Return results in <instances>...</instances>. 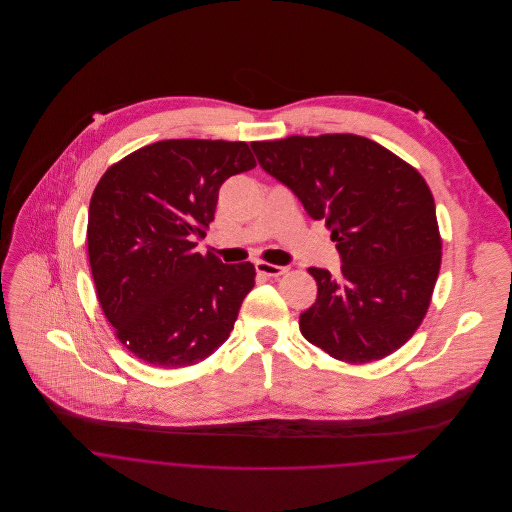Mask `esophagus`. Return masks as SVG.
Wrapping results in <instances>:
<instances>
[{
  "label": "esophagus",
  "instance_id": "34e87169",
  "mask_svg": "<svg viewBox=\"0 0 512 512\" xmlns=\"http://www.w3.org/2000/svg\"><path fill=\"white\" fill-rule=\"evenodd\" d=\"M256 272L262 274V276H268V278H276V276L286 274L288 268L276 266V264H268V262H256Z\"/></svg>",
  "mask_w": 512,
  "mask_h": 512
}]
</instances>
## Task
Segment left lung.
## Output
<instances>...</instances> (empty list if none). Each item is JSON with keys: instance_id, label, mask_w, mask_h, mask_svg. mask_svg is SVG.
<instances>
[{"instance_id": "1", "label": "left lung", "mask_w": 512, "mask_h": 512, "mask_svg": "<svg viewBox=\"0 0 512 512\" xmlns=\"http://www.w3.org/2000/svg\"><path fill=\"white\" fill-rule=\"evenodd\" d=\"M250 147L311 219L325 220L343 262L337 278L309 268L317 299L299 315L301 335L353 365L392 355L420 327L441 264L436 203L424 177L353 134Z\"/></svg>"}]
</instances>
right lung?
<instances>
[{
	"label": "right lung",
	"mask_w": 512,
	"mask_h": 512,
	"mask_svg": "<svg viewBox=\"0 0 512 512\" xmlns=\"http://www.w3.org/2000/svg\"><path fill=\"white\" fill-rule=\"evenodd\" d=\"M254 167L244 142L163 140L98 181L86 230L96 295L120 343L147 365L201 363L234 329L256 270L195 246L215 219L220 185Z\"/></svg>",
	"instance_id": "add662e5"
}]
</instances>
